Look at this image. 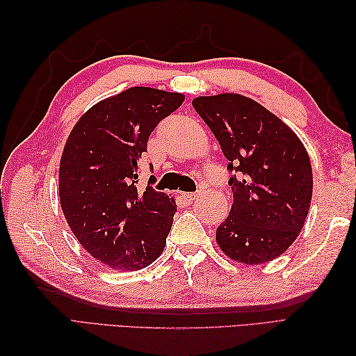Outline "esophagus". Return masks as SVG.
<instances>
[{
    "label": "esophagus",
    "mask_w": 356,
    "mask_h": 356,
    "mask_svg": "<svg viewBox=\"0 0 356 356\" xmlns=\"http://www.w3.org/2000/svg\"><path fill=\"white\" fill-rule=\"evenodd\" d=\"M182 199L188 203V205H190V203H193L195 199H197V194H195V193H184Z\"/></svg>",
    "instance_id": "obj_1"
}]
</instances>
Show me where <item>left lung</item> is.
Instances as JSON below:
<instances>
[{
  "label": "left lung",
  "mask_w": 356,
  "mask_h": 356,
  "mask_svg": "<svg viewBox=\"0 0 356 356\" xmlns=\"http://www.w3.org/2000/svg\"><path fill=\"white\" fill-rule=\"evenodd\" d=\"M193 107L236 172L231 213L216 232L218 248L249 266L272 261L298 237L311 208L312 166L303 142L243 95L199 96Z\"/></svg>",
  "instance_id": "1"
}]
</instances>
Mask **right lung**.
<instances>
[{
    "label": "right lung",
    "mask_w": 356,
    "mask_h": 356,
    "mask_svg": "<svg viewBox=\"0 0 356 356\" xmlns=\"http://www.w3.org/2000/svg\"><path fill=\"white\" fill-rule=\"evenodd\" d=\"M182 93L131 87L95 104L73 127L59 162V202L81 246L115 270H139L162 254L176 202L138 190L139 161Z\"/></svg>",
    "instance_id": "right-lung-1"
}]
</instances>
